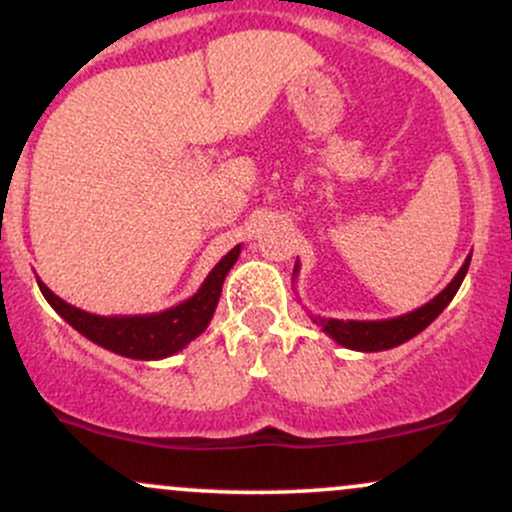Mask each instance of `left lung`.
<instances>
[{
    "label": "left lung",
    "mask_w": 512,
    "mask_h": 512,
    "mask_svg": "<svg viewBox=\"0 0 512 512\" xmlns=\"http://www.w3.org/2000/svg\"><path fill=\"white\" fill-rule=\"evenodd\" d=\"M469 262H472V255H467V260L460 267V272L455 274V279L445 286L443 291L438 293L433 301H428L421 308L411 310L407 315L390 317V320H334V317H320L310 315V320L315 322L317 327H322V332L330 334L337 344L346 346V349L354 351H385L392 349V346H399L409 342L411 337H416L419 332H424L428 325H431L436 317L448 308V303L455 298L457 289L462 286V279L467 276ZM298 274V260L296 267H293V276Z\"/></svg>",
    "instance_id": "left-lung-1"
}]
</instances>
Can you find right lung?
I'll return each instance as SVG.
<instances>
[{
  "label": "right lung",
  "instance_id": "right-lung-1",
  "mask_svg": "<svg viewBox=\"0 0 512 512\" xmlns=\"http://www.w3.org/2000/svg\"><path fill=\"white\" fill-rule=\"evenodd\" d=\"M240 245H236L228 255H223L219 264L207 274L204 284L199 286L195 296L182 301L173 308L161 310V313L149 315H96L86 310L74 308L72 303L62 301L55 296L43 281L38 279L40 291L45 301L62 315L76 332L84 334L93 344L113 351L125 358H137V361H158L168 358L185 349L192 339L209 327L214 317L216 305H219L223 281L231 272L233 264L238 262Z\"/></svg>",
  "mask_w": 512,
  "mask_h": 512
}]
</instances>
